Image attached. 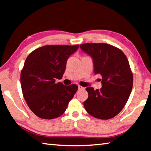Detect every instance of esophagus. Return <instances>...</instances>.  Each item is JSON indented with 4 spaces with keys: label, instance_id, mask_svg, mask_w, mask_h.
<instances>
[{
    "label": "esophagus",
    "instance_id": "esophagus-1",
    "mask_svg": "<svg viewBox=\"0 0 151 151\" xmlns=\"http://www.w3.org/2000/svg\"><path fill=\"white\" fill-rule=\"evenodd\" d=\"M84 89H85V88H84L83 87L78 86V89H79V90H84Z\"/></svg>",
    "mask_w": 151,
    "mask_h": 151
}]
</instances>
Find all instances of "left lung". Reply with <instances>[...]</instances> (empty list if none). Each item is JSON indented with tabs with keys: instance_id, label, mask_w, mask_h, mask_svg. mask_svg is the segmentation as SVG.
Listing matches in <instances>:
<instances>
[{
	"instance_id": "left-lung-1",
	"label": "left lung",
	"mask_w": 151,
	"mask_h": 151,
	"mask_svg": "<svg viewBox=\"0 0 151 151\" xmlns=\"http://www.w3.org/2000/svg\"><path fill=\"white\" fill-rule=\"evenodd\" d=\"M93 59L94 74L101 76V88L88 87V99L83 102L93 116L108 120L122 110L131 93L133 77L128 60L120 49L105 43L80 45Z\"/></svg>"
}]
</instances>
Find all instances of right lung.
I'll list each match as a JSON object with an SVG mask.
<instances>
[{"label": "right lung", "mask_w": 151, "mask_h": 151, "mask_svg": "<svg viewBox=\"0 0 151 151\" xmlns=\"http://www.w3.org/2000/svg\"><path fill=\"white\" fill-rule=\"evenodd\" d=\"M79 45H51L28 55L20 73L21 87L28 107L37 116L53 119L61 116L76 93V84L56 83L65 72L66 63Z\"/></svg>", "instance_id": "1"}]
</instances>
